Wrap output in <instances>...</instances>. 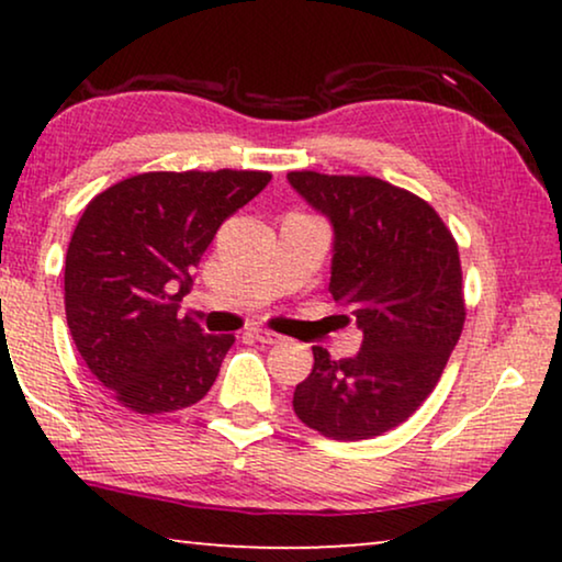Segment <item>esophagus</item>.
Masks as SVG:
<instances>
[{"label":"esophagus","instance_id":"1","mask_svg":"<svg viewBox=\"0 0 562 562\" xmlns=\"http://www.w3.org/2000/svg\"><path fill=\"white\" fill-rule=\"evenodd\" d=\"M250 335L256 337L258 342H266V345L281 342V335H276V333H271V329H266V327H252V329H250Z\"/></svg>","mask_w":562,"mask_h":562}]
</instances>
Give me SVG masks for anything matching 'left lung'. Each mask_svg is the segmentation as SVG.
<instances>
[{
	"label": "left lung",
	"mask_w": 562,
	"mask_h": 562,
	"mask_svg": "<svg viewBox=\"0 0 562 562\" xmlns=\"http://www.w3.org/2000/svg\"><path fill=\"white\" fill-rule=\"evenodd\" d=\"M289 183L333 225L329 294L356 322L358 356L312 348L294 412L333 440H368L412 417L432 394L463 333L458 245L432 206L373 176L291 171Z\"/></svg>",
	"instance_id": "8db88e82"
}]
</instances>
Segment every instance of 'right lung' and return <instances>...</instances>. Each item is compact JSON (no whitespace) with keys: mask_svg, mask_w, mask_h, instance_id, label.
Returning a JSON list of instances; mask_svg holds the SVG:
<instances>
[{"mask_svg":"<svg viewBox=\"0 0 562 562\" xmlns=\"http://www.w3.org/2000/svg\"><path fill=\"white\" fill-rule=\"evenodd\" d=\"M266 171H156L91 199L66 252V319L97 381L137 414L187 409L217 379L233 335L181 317L222 222L268 187Z\"/></svg>","mask_w":562,"mask_h":562,"instance_id":"obj_1","label":"right lung"}]
</instances>
